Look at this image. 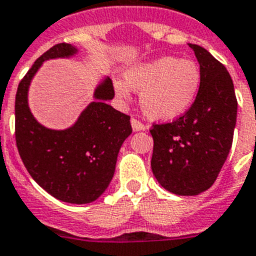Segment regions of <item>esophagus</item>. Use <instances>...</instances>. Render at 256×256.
<instances>
[{
	"instance_id": "obj_1",
	"label": "esophagus",
	"mask_w": 256,
	"mask_h": 256,
	"mask_svg": "<svg viewBox=\"0 0 256 256\" xmlns=\"http://www.w3.org/2000/svg\"><path fill=\"white\" fill-rule=\"evenodd\" d=\"M132 128L134 132H144V130H146V126L138 120H136V118H132Z\"/></svg>"
}]
</instances>
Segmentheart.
<instances>
[{"label":"heart","mask_w":256,"mask_h":256,"mask_svg":"<svg viewBox=\"0 0 256 256\" xmlns=\"http://www.w3.org/2000/svg\"><path fill=\"white\" fill-rule=\"evenodd\" d=\"M202 84L199 66L191 60L162 57L128 68L124 82L114 81L120 100H128L130 88L140 92L144 116L158 122H170L184 116L198 96Z\"/></svg>","instance_id":"obj_1"}]
</instances>
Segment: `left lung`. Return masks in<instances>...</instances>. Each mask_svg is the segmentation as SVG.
I'll return each mask as SVG.
<instances>
[{"instance_id":"obj_1","label":"left lung","mask_w":256,"mask_h":256,"mask_svg":"<svg viewBox=\"0 0 256 256\" xmlns=\"http://www.w3.org/2000/svg\"><path fill=\"white\" fill-rule=\"evenodd\" d=\"M202 84L188 112L171 124H152V170L160 186L176 195L208 190L232 144L238 102L224 66L204 48L188 44Z\"/></svg>"}]
</instances>
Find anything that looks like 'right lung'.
Wrapping results in <instances>:
<instances>
[{
    "mask_svg": "<svg viewBox=\"0 0 256 256\" xmlns=\"http://www.w3.org/2000/svg\"><path fill=\"white\" fill-rule=\"evenodd\" d=\"M76 46L58 44L44 53L22 78L16 94V142L32 178L62 202H94L112 182L118 152L132 134L130 116L106 102L114 88L104 77L94 90V102L65 130L45 128L32 114L28 104L30 82L42 64L54 58H70Z\"/></svg>",
    "mask_w": 256,
    "mask_h": 256,
    "instance_id": "add662e5",
    "label": "right lung"
}]
</instances>
